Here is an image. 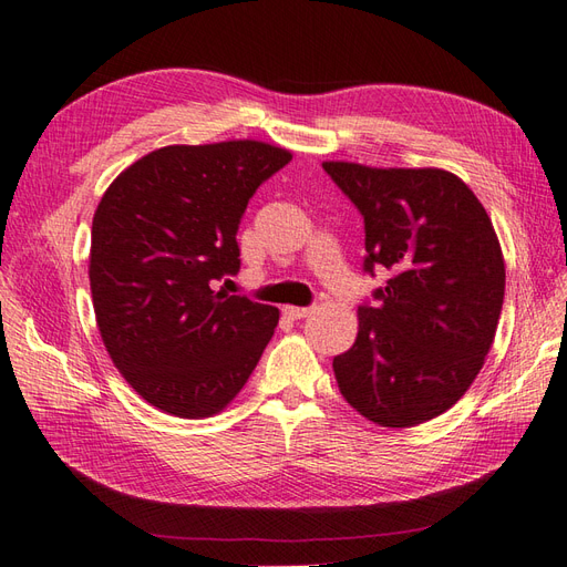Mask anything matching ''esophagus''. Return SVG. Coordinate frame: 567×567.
Segmentation results:
<instances>
[{
  "label": "esophagus",
  "instance_id": "obj_1",
  "mask_svg": "<svg viewBox=\"0 0 567 567\" xmlns=\"http://www.w3.org/2000/svg\"><path fill=\"white\" fill-rule=\"evenodd\" d=\"M284 312L290 317V319H302V317H310L315 312V308H293V305H286Z\"/></svg>",
  "mask_w": 567,
  "mask_h": 567
}]
</instances>
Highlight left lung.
<instances>
[{"label": "left lung", "mask_w": 567, "mask_h": 567, "mask_svg": "<svg viewBox=\"0 0 567 567\" xmlns=\"http://www.w3.org/2000/svg\"><path fill=\"white\" fill-rule=\"evenodd\" d=\"M364 219V271L389 269L358 339L333 358L346 401L381 426H415L453 408L480 374L506 293L486 209L443 169L324 162Z\"/></svg>", "instance_id": "obj_1"}]
</instances>
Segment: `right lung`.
Here are the masks:
<instances>
[{
	"label": "right lung",
	"mask_w": 567,
	"mask_h": 567,
	"mask_svg": "<svg viewBox=\"0 0 567 567\" xmlns=\"http://www.w3.org/2000/svg\"><path fill=\"white\" fill-rule=\"evenodd\" d=\"M290 159L259 141L169 145L102 195L87 269L100 336L116 370L162 412L217 415L262 358L279 310L214 281L240 269L243 212Z\"/></svg>",
	"instance_id": "add662e5"
}]
</instances>
